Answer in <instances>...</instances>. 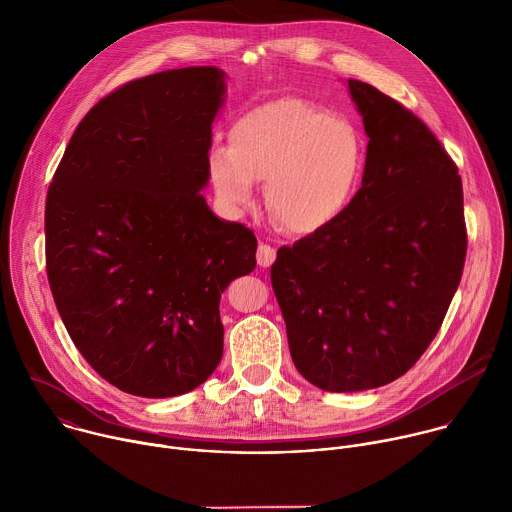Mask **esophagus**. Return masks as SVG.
Wrapping results in <instances>:
<instances>
[{
  "instance_id": "34e87169",
  "label": "esophagus",
  "mask_w": 512,
  "mask_h": 512,
  "mask_svg": "<svg viewBox=\"0 0 512 512\" xmlns=\"http://www.w3.org/2000/svg\"><path fill=\"white\" fill-rule=\"evenodd\" d=\"M275 257H277V253H275V249L271 245H265V243L259 245V249H257V263H259V267H271Z\"/></svg>"
}]
</instances>
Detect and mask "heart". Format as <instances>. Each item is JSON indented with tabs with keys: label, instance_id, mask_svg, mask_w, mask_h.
I'll list each match as a JSON object with an SVG mask.
<instances>
[{
	"label": "heart",
	"instance_id": "1",
	"mask_svg": "<svg viewBox=\"0 0 512 512\" xmlns=\"http://www.w3.org/2000/svg\"><path fill=\"white\" fill-rule=\"evenodd\" d=\"M364 162L362 135L350 121L304 99H279L241 115L231 143H212L206 172L229 210L253 204L257 180H267V208L279 225L318 235L350 208Z\"/></svg>",
	"mask_w": 512,
	"mask_h": 512
}]
</instances>
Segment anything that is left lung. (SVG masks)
Wrapping results in <instances>:
<instances>
[{"label":"left lung","mask_w":512,"mask_h":512,"mask_svg":"<svg viewBox=\"0 0 512 512\" xmlns=\"http://www.w3.org/2000/svg\"><path fill=\"white\" fill-rule=\"evenodd\" d=\"M367 131L362 184L336 225L281 247L271 267L289 352L322 391L405 375L440 330L466 259L458 168L429 127L348 79Z\"/></svg>","instance_id":"8db88e82"}]
</instances>
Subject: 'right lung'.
I'll return each mask as SVG.
<instances>
[{
    "instance_id": "right-lung-1",
    "label": "right lung",
    "mask_w": 512,
    "mask_h": 512,
    "mask_svg": "<svg viewBox=\"0 0 512 512\" xmlns=\"http://www.w3.org/2000/svg\"><path fill=\"white\" fill-rule=\"evenodd\" d=\"M216 66L164 70L101 99L46 196V269L79 352L117 389L184 395L223 358L221 294L255 269L257 239L218 218L208 184Z\"/></svg>"
}]
</instances>
